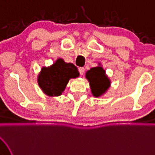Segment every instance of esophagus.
<instances>
[{
  "instance_id": "esophagus-1",
  "label": "esophagus",
  "mask_w": 155,
  "mask_h": 155,
  "mask_svg": "<svg viewBox=\"0 0 155 155\" xmlns=\"http://www.w3.org/2000/svg\"><path fill=\"white\" fill-rule=\"evenodd\" d=\"M79 73H80L81 76H82V75L84 74V73H85V69H84L83 68H79Z\"/></svg>"
}]
</instances>
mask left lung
<instances>
[{"label":"left lung","instance_id":"1","mask_svg":"<svg viewBox=\"0 0 155 155\" xmlns=\"http://www.w3.org/2000/svg\"><path fill=\"white\" fill-rule=\"evenodd\" d=\"M85 76L90 84L92 94L95 97H101L110 87V80L106 75V71L101 67L100 64L99 66L87 70Z\"/></svg>","mask_w":155,"mask_h":155}]
</instances>
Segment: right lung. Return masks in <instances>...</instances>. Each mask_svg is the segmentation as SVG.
Here are the masks:
<instances>
[{
    "label": "right lung",
    "instance_id": "obj_1",
    "mask_svg": "<svg viewBox=\"0 0 155 155\" xmlns=\"http://www.w3.org/2000/svg\"><path fill=\"white\" fill-rule=\"evenodd\" d=\"M79 76L78 69L73 64L58 58L50 67L41 69L37 82L43 93L49 97H58L65 90L70 79Z\"/></svg>",
    "mask_w": 155,
    "mask_h": 155
}]
</instances>
